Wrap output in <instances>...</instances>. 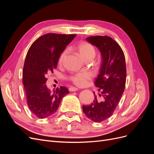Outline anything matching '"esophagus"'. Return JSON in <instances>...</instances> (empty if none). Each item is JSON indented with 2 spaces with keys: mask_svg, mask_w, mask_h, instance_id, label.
I'll list each match as a JSON object with an SVG mask.
<instances>
[{
  "mask_svg": "<svg viewBox=\"0 0 154 154\" xmlns=\"http://www.w3.org/2000/svg\"><path fill=\"white\" fill-rule=\"evenodd\" d=\"M78 90V88L73 87H70V88H69V91L70 92H75V91H77Z\"/></svg>",
  "mask_w": 154,
  "mask_h": 154,
  "instance_id": "34e87169",
  "label": "esophagus"
}]
</instances>
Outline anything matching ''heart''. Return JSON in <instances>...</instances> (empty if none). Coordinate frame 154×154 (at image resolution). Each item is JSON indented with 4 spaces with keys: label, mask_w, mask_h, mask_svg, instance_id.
I'll use <instances>...</instances> for the list:
<instances>
[{
    "label": "heart",
    "mask_w": 154,
    "mask_h": 154,
    "mask_svg": "<svg viewBox=\"0 0 154 154\" xmlns=\"http://www.w3.org/2000/svg\"><path fill=\"white\" fill-rule=\"evenodd\" d=\"M78 51L81 55V57L84 60L88 59H93L96 56V51L93 45L88 42H82L79 44L77 47ZM68 53L67 50H65L62 53L60 54L58 62L62 63L64 58L66 57ZM74 85L79 87H84L88 86L90 84L92 80V75L87 72H82L74 74L70 78Z\"/></svg>",
    "instance_id": "b5f03b06"
}]
</instances>
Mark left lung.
<instances>
[{
  "mask_svg": "<svg viewBox=\"0 0 154 154\" xmlns=\"http://www.w3.org/2000/svg\"><path fill=\"white\" fill-rule=\"evenodd\" d=\"M86 40L98 49L101 56L99 74L94 82L101 93L99 100L95 96L93 103L83 105V111L93 122L100 123L113 114L124 92L127 76L125 58L119 45L108 36H90Z\"/></svg>",
  "mask_w": 154,
  "mask_h": 154,
  "instance_id": "1",
  "label": "left lung"
}]
</instances>
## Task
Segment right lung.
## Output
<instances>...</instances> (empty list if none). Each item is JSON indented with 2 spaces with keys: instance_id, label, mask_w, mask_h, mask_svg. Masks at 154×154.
<instances>
[{
  "instance_id": "obj_1",
  "label": "right lung",
  "mask_w": 154,
  "mask_h": 154,
  "mask_svg": "<svg viewBox=\"0 0 154 154\" xmlns=\"http://www.w3.org/2000/svg\"><path fill=\"white\" fill-rule=\"evenodd\" d=\"M75 36L46 34L35 40L28 50L23 69V84L27 105L37 118L44 119L53 114L63 97L69 94L64 87L51 92L45 84V76L57 68L60 54Z\"/></svg>"
}]
</instances>
